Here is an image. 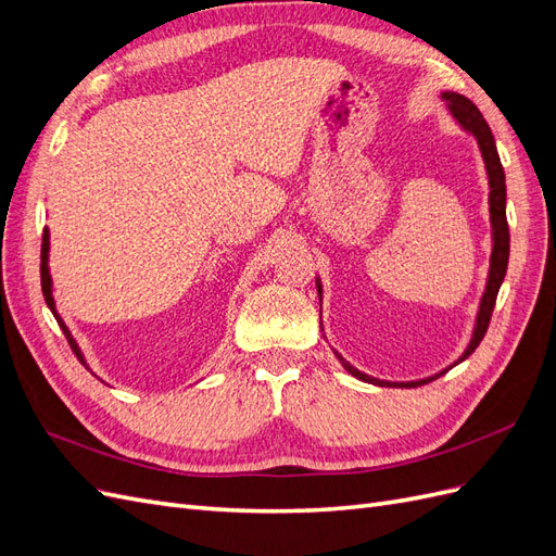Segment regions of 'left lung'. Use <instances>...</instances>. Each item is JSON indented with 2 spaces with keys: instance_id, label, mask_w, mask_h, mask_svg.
I'll list each match as a JSON object with an SVG mask.
<instances>
[{
  "instance_id": "8db88e82",
  "label": "left lung",
  "mask_w": 556,
  "mask_h": 556,
  "mask_svg": "<svg viewBox=\"0 0 556 556\" xmlns=\"http://www.w3.org/2000/svg\"><path fill=\"white\" fill-rule=\"evenodd\" d=\"M441 99L447 104L450 115L454 117V123H457L464 131H468L470 137L478 141L480 148V155L484 162V169H486V180H490V223H492V255H490V274H486V285H484V292L480 299V306H478V315H476V327H473V336H470V341L466 345V350L462 352V357L445 366L443 371L433 374L429 378H419V380H408V382H390V380H380L374 376H366L359 368L352 366L350 362H345L339 352L333 350V355L339 357V362L343 364L345 371L350 376H355L362 382H371L378 387H419L425 382H431L435 378L445 376L452 366L462 364L468 355H473V350L480 345V341L484 339V331L490 327V317L496 304V294L501 290V282L506 278L508 271V255H510V233H508V220H506V174H503V166L498 160V150L494 143V134L486 125V121L482 117V113L478 111V106L470 102L468 97L457 94V92H441ZM317 285V294L319 301H323V282L319 278H315ZM323 306V304H319ZM323 315V313H319ZM323 325V323H319Z\"/></svg>"
}]
</instances>
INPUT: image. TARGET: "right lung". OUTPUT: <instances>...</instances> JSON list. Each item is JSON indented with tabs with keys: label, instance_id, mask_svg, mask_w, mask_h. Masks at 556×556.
Returning <instances> with one entry per match:
<instances>
[{
	"label": "right lung",
	"instance_id": "1",
	"mask_svg": "<svg viewBox=\"0 0 556 556\" xmlns=\"http://www.w3.org/2000/svg\"><path fill=\"white\" fill-rule=\"evenodd\" d=\"M48 252H50V231H48V227H46V229H43V243H41V290H43V296H46V304H48L50 313L55 315V319H58V325H60L62 333L66 336V341H70V345H72V350H74V355L78 357V362H80L83 366H88V362H86V357H83V352H80V348H78L76 339H74L72 331H70V327L64 325V319H62V317H60V313L55 311V299H53V278H50V268H48Z\"/></svg>",
	"mask_w": 556,
	"mask_h": 556
}]
</instances>
